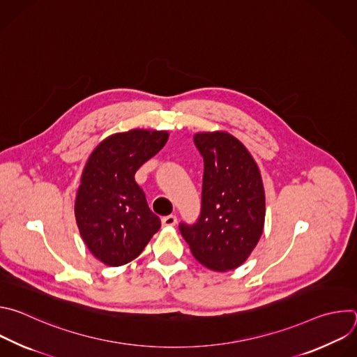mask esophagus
Listing matches in <instances>:
<instances>
[{
    "instance_id": "1",
    "label": "esophagus",
    "mask_w": 357,
    "mask_h": 357,
    "mask_svg": "<svg viewBox=\"0 0 357 357\" xmlns=\"http://www.w3.org/2000/svg\"><path fill=\"white\" fill-rule=\"evenodd\" d=\"M162 225L164 226H175L176 225V216L175 215H168L162 218Z\"/></svg>"
}]
</instances>
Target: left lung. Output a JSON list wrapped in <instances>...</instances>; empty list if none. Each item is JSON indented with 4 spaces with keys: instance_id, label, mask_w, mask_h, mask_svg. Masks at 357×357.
<instances>
[{
    "instance_id": "obj_1",
    "label": "left lung",
    "mask_w": 357,
    "mask_h": 357,
    "mask_svg": "<svg viewBox=\"0 0 357 357\" xmlns=\"http://www.w3.org/2000/svg\"><path fill=\"white\" fill-rule=\"evenodd\" d=\"M203 158L200 213L179 223L193 257L215 271L241 266L257 245L266 218V196L256 161L227 132L196 134Z\"/></svg>"
}]
</instances>
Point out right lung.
Instances as JSON below:
<instances>
[{
	"label": "right lung",
	"mask_w": 357,
	"mask_h": 357,
	"mask_svg": "<svg viewBox=\"0 0 357 357\" xmlns=\"http://www.w3.org/2000/svg\"><path fill=\"white\" fill-rule=\"evenodd\" d=\"M165 131L114 134L91 152L76 195L75 216L93 256L117 267L137 259L160 227L137 185V169L165 145Z\"/></svg>",
	"instance_id": "1"
}]
</instances>
